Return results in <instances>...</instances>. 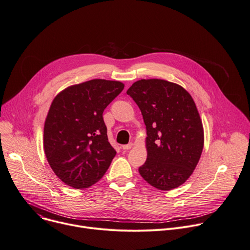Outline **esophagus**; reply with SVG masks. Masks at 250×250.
Masks as SVG:
<instances>
[{
    "mask_svg": "<svg viewBox=\"0 0 250 250\" xmlns=\"http://www.w3.org/2000/svg\"><path fill=\"white\" fill-rule=\"evenodd\" d=\"M132 144L130 143V144H128V145H125V146H123V149H125V150H127V149H130L131 147H132Z\"/></svg>",
    "mask_w": 250,
    "mask_h": 250,
    "instance_id": "esophagus-1",
    "label": "esophagus"
}]
</instances>
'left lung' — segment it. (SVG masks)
<instances>
[{
	"mask_svg": "<svg viewBox=\"0 0 250 250\" xmlns=\"http://www.w3.org/2000/svg\"><path fill=\"white\" fill-rule=\"evenodd\" d=\"M146 125V162L139 168L153 188L170 190L184 185L203 149V125L196 104L183 86L161 79L140 80L126 90Z\"/></svg>",
	"mask_w": 250,
	"mask_h": 250,
	"instance_id": "1",
	"label": "left lung"
}]
</instances>
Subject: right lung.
<instances>
[{
    "instance_id": "1",
    "label": "right lung",
    "mask_w": 250,
    "mask_h": 250,
    "mask_svg": "<svg viewBox=\"0 0 250 250\" xmlns=\"http://www.w3.org/2000/svg\"><path fill=\"white\" fill-rule=\"evenodd\" d=\"M125 84L95 79L73 84L52 102L43 125V150L55 174L77 189L104 176L117 151L108 143L104 108Z\"/></svg>"
}]
</instances>
